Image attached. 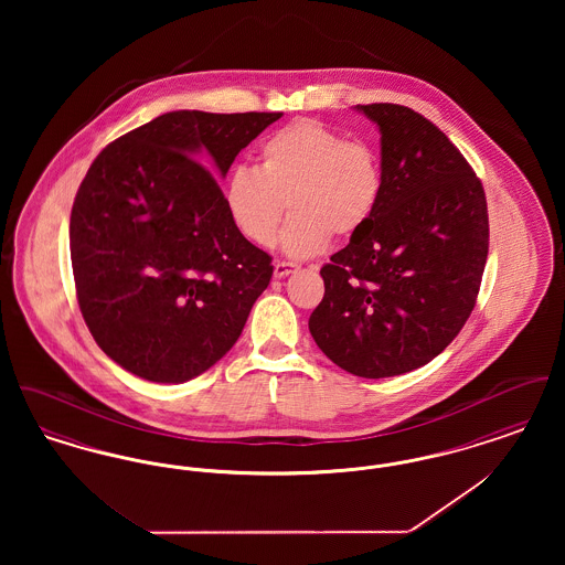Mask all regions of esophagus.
<instances>
[{
	"label": "esophagus",
	"instance_id": "1",
	"mask_svg": "<svg viewBox=\"0 0 565 565\" xmlns=\"http://www.w3.org/2000/svg\"><path fill=\"white\" fill-rule=\"evenodd\" d=\"M296 265L292 263H281V260H277L275 263V269H273V275L277 277V279H281V277H288L290 273H295Z\"/></svg>",
	"mask_w": 565,
	"mask_h": 565
}]
</instances>
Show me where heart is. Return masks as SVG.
<instances>
[{
    "label": "heart",
    "instance_id": "b5f03b06",
    "mask_svg": "<svg viewBox=\"0 0 565 565\" xmlns=\"http://www.w3.org/2000/svg\"><path fill=\"white\" fill-rule=\"evenodd\" d=\"M383 167L375 148L313 118L270 134L258 164L235 167L224 184V207L247 242L267 247L290 210L281 247L292 258L320 254L330 237L351 239L375 215Z\"/></svg>",
    "mask_w": 565,
    "mask_h": 565
}]
</instances>
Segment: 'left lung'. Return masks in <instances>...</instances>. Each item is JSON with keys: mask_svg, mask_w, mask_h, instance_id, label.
Returning <instances> with one entry per match:
<instances>
[{"mask_svg": "<svg viewBox=\"0 0 565 565\" xmlns=\"http://www.w3.org/2000/svg\"><path fill=\"white\" fill-rule=\"evenodd\" d=\"M355 111L381 135L383 196L320 270L309 332L343 371L383 379L428 364L456 339L481 288L489 217L479 178L428 118L396 104Z\"/></svg>", "mask_w": 565, "mask_h": 565, "instance_id": "left-lung-1", "label": "left lung"}]
</instances>
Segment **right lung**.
I'll use <instances>...</instances> for the list:
<instances>
[{
	"mask_svg": "<svg viewBox=\"0 0 565 565\" xmlns=\"http://www.w3.org/2000/svg\"><path fill=\"white\" fill-rule=\"evenodd\" d=\"M281 116L167 111L90 164L70 220L76 292L93 339L131 375L184 383L237 343L273 265L214 178Z\"/></svg>",
	"mask_w": 565,
	"mask_h": 565,
	"instance_id": "1",
	"label": "right lung"
}]
</instances>
